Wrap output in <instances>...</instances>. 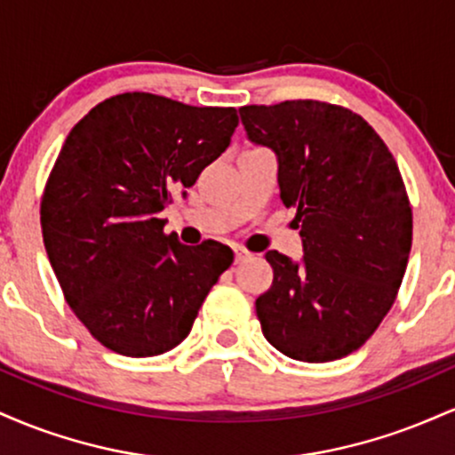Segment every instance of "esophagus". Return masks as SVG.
I'll return each instance as SVG.
<instances>
[{"instance_id": "1", "label": "esophagus", "mask_w": 455, "mask_h": 455, "mask_svg": "<svg viewBox=\"0 0 455 455\" xmlns=\"http://www.w3.org/2000/svg\"><path fill=\"white\" fill-rule=\"evenodd\" d=\"M248 259H252V254H250L245 248H239L237 245V248H235V263H245Z\"/></svg>"}]
</instances>
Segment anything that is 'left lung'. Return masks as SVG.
<instances>
[{
	"mask_svg": "<svg viewBox=\"0 0 455 455\" xmlns=\"http://www.w3.org/2000/svg\"><path fill=\"white\" fill-rule=\"evenodd\" d=\"M248 139L278 156L280 198L301 228L299 263L269 250L257 299L263 336L286 357H347L377 331L404 278L412 212L394 156L362 115L321 100L239 108Z\"/></svg>",
	"mask_w": 455,
	"mask_h": 455,
	"instance_id": "8db88e82",
	"label": "left lung"
}]
</instances>
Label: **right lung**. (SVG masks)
<instances>
[{
  "label": "right lung",
  "instance_id": "add662e5",
  "mask_svg": "<svg viewBox=\"0 0 455 455\" xmlns=\"http://www.w3.org/2000/svg\"><path fill=\"white\" fill-rule=\"evenodd\" d=\"M237 124L233 107L128 92L70 130L40 224L68 306L102 347L126 357L175 348L231 267L228 245L180 243L158 216L228 148Z\"/></svg>",
  "mask_w": 455,
  "mask_h": 455
}]
</instances>
